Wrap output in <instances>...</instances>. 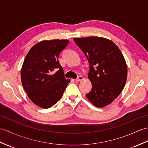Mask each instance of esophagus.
Wrapping results in <instances>:
<instances>
[{
	"mask_svg": "<svg viewBox=\"0 0 148 148\" xmlns=\"http://www.w3.org/2000/svg\"><path fill=\"white\" fill-rule=\"evenodd\" d=\"M83 77L82 76V75H79V76L77 77L76 79H75V81H81L82 79H83Z\"/></svg>",
	"mask_w": 148,
	"mask_h": 148,
	"instance_id": "34e87169",
	"label": "esophagus"
}]
</instances>
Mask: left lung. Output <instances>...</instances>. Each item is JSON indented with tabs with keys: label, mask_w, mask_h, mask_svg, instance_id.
<instances>
[{
	"label": "left lung",
	"mask_w": 148,
	"mask_h": 148,
	"mask_svg": "<svg viewBox=\"0 0 148 148\" xmlns=\"http://www.w3.org/2000/svg\"><path fill=\"white\" fill-rule=\"evenodd\" d=\"M90 64L88 78L92 89L86 97L97 107L111 103L123 90L127 67L121 50L112 41L101 37L74 38Z\"/></svg>",
	"instance_id": "left-lung-1"
}]
</instances>
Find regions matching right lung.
I'll use <instances>...</instances> for the list:
<instances>
[{"mask_svg":"<svg viewBox=\"0 0 148 148\" xmlns=\"http://www.w3.org/2000/svg\"><path fill=\"white\" fill-rule=\"evenodd\" d=\"M67 40L42 41L27 53L21 71L23 86L34 103L50 108L59 101L69 83L65 77L58 57Z\"/></svg>","mask_w":148,"mask_h":148,"instance_id":"obj_1","label":"right lung"}]
</instances>
